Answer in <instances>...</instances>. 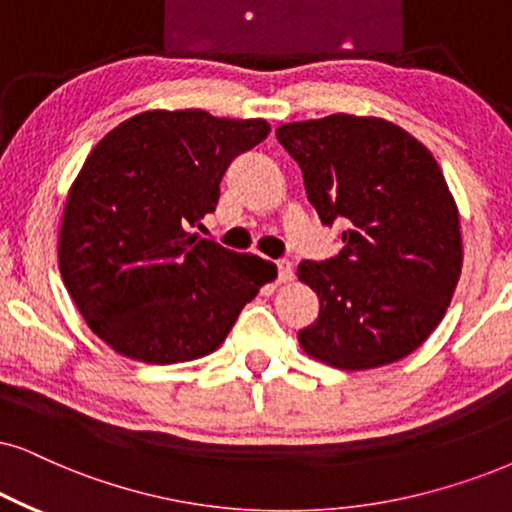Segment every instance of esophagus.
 <instances>
[{"mask_svg":"<svg viewBox=\"0 0 512 512\" xmlns=\"http://www.w3.org/2000/svg\"><path fill=\"white\" fill-rule=\"evenodd\" d=\"M276 269H278V281L288 283L293 278V262L290 260H276Z\"/></svg>","mask_w":512,"mask_h":512,"instance_id":"obj_1","label":"esophagus"}]
</instances>
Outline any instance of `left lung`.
<instances>
[{
  "label": "left lung",
  "mask_w": 512,
  "mask_h": 512,
  "mask_svg": "<svg viewBox=\"0 0 512 512\" xmlns=\"http://www.w3.org/2000/svg\"><path fill=\"white\" fill-rule=\"evenodd\" d=\"M276 139L321 222L345 224L338 255L297 267L321 302L300 347L342 371L409 357L444 319L463 267L461 219L437 160L394 122L345 113L288 122Z\"/></svg>",
  "instance_id": "obj_1"
}]
</instances>
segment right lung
Segmentation results:
<instances>
[{
  "label": "right lung",
  "mask_w": 512,
  "mask_h": 512,
  "mask_svg": "<svg viewBox=\"0 0 512 512\" xmlns=\"http://www.w3.org/2000/svg\"><path fill=\"white\" fill-rule=\"evenodd\" d=\"M267 120L146 111L103 137L68 191L58 269L89 328L122 357L179 364L215 352L274 264L189 234L215 212L236 155Z\"/></svg>",
  "instance_id": "right-lung-1"
}]
</instances>
